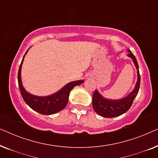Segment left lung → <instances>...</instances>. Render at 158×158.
Here are the masks:
<instances>
[{"label": "left lung", "instance_id": "obj_1", "mask_svg": "<svg viewBox=\"0 0 158 158\" xmlns=\"http://www.w3.org/2000/svg\"><path fill=\"white\" fill-rule=\"evenodd\" d=\"M127 55L132 59L135 63L136 68L137 70V82L136 83L135 89L131 92L128 96L125 98L120 99V100H109V99L104 98L98 92V90H95L93 94V107L94 111L99 115L106 118H112L120 116L124 114L130 109L132 105L134 99L138 94L140 85V75L139 72V66L137 60L135 55L131 53L130 50Z\"/></svg>", "mask_w": 158, "mask_h": 158}]
</instances>
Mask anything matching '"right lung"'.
Wrapping results in <instances>:
<instances>
[{"instance_id":"right-lung-1","label":"right lung","mask_w":158,"mask_h":158,"mask_svg":"<svg viewBox=\"0 0 158 158\" xmlns=\"http://www.w3.org/2000/svg\"><path fill=\"white\" fill-rule=\"evenodd\" d=\"M28 50L23 56L19 69L18 82L21 96H22L26 103L38 113L44 114V115H51V114L57 113V112L64 109V107L66 106L67 103L68 102V97L70 90L75 86L79 85L83 83V81L70 82V83L67 84L64 87L62 88L61 90H60L55 94L51 95V96L41 97L30 94L29 93L27 92V90L23 87L21 77V66H22L23 59H24V57L27 55Z\"/></svg>"}]
</instances>
